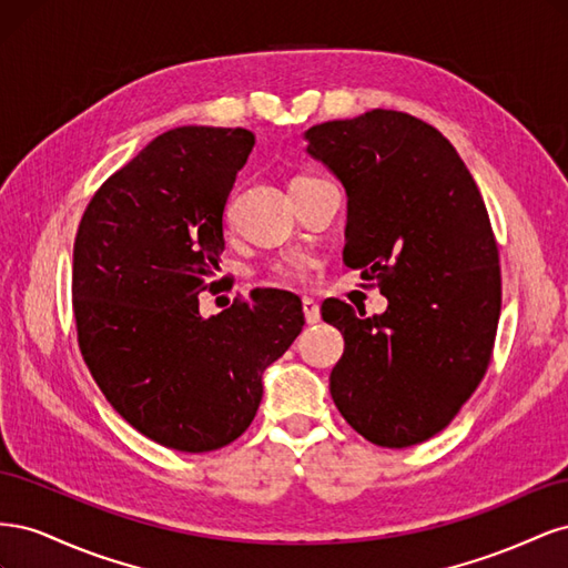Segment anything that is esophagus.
I'll use <instances>...</instances> for the list:
<instances>
[{
	"instance_id": "obj_1",
	"label": "esophagus",
	"mask_w": 568,
	"mask_h": 568,
	"mask_svg": "<svg viewBox=\"0 0 568 568\" xmlns=\"http://www.w3.org/2000/svg\"><path fill=\"white\" fill-rule=\"evenodd\" d=\"M303 315L307 324H317L320 322V305L313 298H303Z\"/></svg>"
}]
</instances>
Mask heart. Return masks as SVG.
I'll return each instance as SVG.
<instances>
[{
	"mask_svg": "<svg viewBox=\"0 0 568 568\" xmlns=\"http://www.w3.org/2000/svg\"><path fill=\"white\" fill-rule=\"evenodd\" d=\"M305 180H311V178H296L294 184L305 182ZM272 274H274V280H282V282H301L303 280V270L298 265H274Z\"/></svg>",
	"mask_w": 568,
	"mask_h": 568,
	"instance_id": "1",
	"label": "heart"
}]
</instances>
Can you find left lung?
Returning a JSON list of instances; mask_svg holds the SVG:
<instances>
[{"instance_id":"1","label":"left lung","mask_w":568,"mask_h":568,"mask_svg":"<svg viewBox=\"0 0 568 568\" xmlns=\"http://www.w3.org/2000/svg\"><path fill=\"white\" fill-rule=\"evenodd\" d=\"M305 140L348 194L343 263L388 298L374 317L322 303L346 341L332 398L369 443L409 448L455 419L490 363L503 284L484 196L455 146L409 113L329 120Z\"/></svg>"}]
</instances>
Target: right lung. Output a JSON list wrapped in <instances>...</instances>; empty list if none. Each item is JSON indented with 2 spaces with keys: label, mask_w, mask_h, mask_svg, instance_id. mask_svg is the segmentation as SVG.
Returning <instances> with one entry per match:
<instances>
[{
  "label": "right lung",
  "mask_w": 568,
  "mask_h": 568,
  "mask_svg": "<svg viewBox=\"0 0 568 568\" xmlns=\"http://www.w3.org/2000/svg\"><path fill=\"white\" fill-rule=\"evenodd\" d=\"M253 144L244 128L163 132L99 186L75 236L84 363L120 417L180 453L217 450L246 432L263 372L305 324L298 296L277 288L213 317L199 313L225 251V203Z\"/></svg>",
  "instance_id": "1"
}]
</instances>
